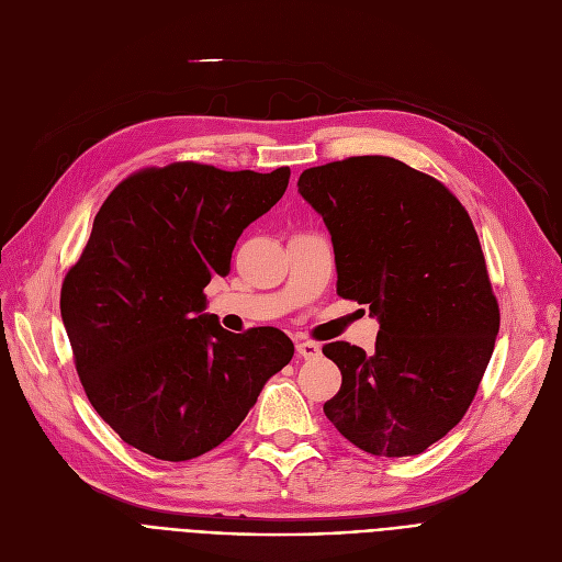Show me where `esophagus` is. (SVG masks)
Wrapping results in <instances>:
<instances>
[{"instance_id":"34e87169","label":"esophagus","mask_w":562,"mask_h":562,"mask_svg":"<svg viewBox=\"0 0 562 562\" xmlns=\"http://www.w3.org/2000/svg\"><path fill=\"white\" fill-rule=\"evenodd\" d=\"M296 350L305 360H316L321 356V346L316 341H296Z\"/></svg>"}]
</instances>
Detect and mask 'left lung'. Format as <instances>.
Returning <instances> with one entry per match:
<instances>
[{
  "label": "left lung",
  "mask_w": 562,
  "mask_h": 562,
  "mask_svg": "<svg viewBox=\"0 0 562 562\" xmlns=\"http://www.w3.org/2000/svg\"><path fill=\"white\" fill-rule=\"evenodd\" d=\"M299 191L333 236L337 293L380 321L371 352L323 346L341 371L323 412L371 456H419L464 417L498 333L474 223L445 184L392 157L307 168Z\"/></svg>",
  "instance_id": "1"
}]
</instances>
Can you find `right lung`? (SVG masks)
Instances as JSON below:
<instances>
[{"label":"right lung","instance_id":"obj_1","mask_svg":"<svg viewBox=\"0 0 562 562\" xmlns=\"http://www.w3.org/2000/svg\"><path fill=\"white\" fill-rule=\"evenodd\" d=\"M289 175L177 161L130 175L100 206L61 316L88 401L130 447L168 462L216 449L291 362L282 330L234 335L204 314V286Z\"/></svg>","mask_w":562,"mask_h":562}]
</instances>
